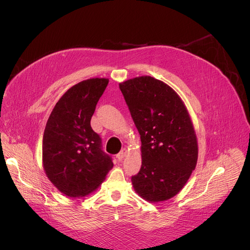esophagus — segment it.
<instances>
[{"label":"esophagus","mask_w":250,"mask_h":250,"mask_svg":"<svg viewBox=\"0 0 250 250\" xmlns=\"http://www.w3.org/2000/svg\"><path fill=\"white\" fill-rule=\"evenodd\" d=\"M126 154H127V150H126L125 148H124V149H123V150H122L120 153H118V154L116 155L117 159H118V160H122V159H124Z\"/></svg>","instance_id":"esophagus-1"}]
</instances>
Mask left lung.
I'll use <instances>...</instances> for the list:
<instances>
[{
    "label": "left lung",
    "instance_id": "obj_1",
    "mask_svg": "<svg viewBox=\"0 0 250 250\" xmlns=\"http://www.w3.org/2000/svg\"><path fill=\"white\" fill-rule=\"evenodd\" d=\"M120 89L142 142L134 189L151 203L171 199L198 161V140L186 105L171 87L150 76L129 79Z\"/></svg>",
    "mask_w": 250,
    "mask_h": 250
}]
</instances>
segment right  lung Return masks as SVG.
Instances as JSON below:
<instances>
[{
	"label": "right lung",
	"instance_id": "1",
	"mask_svg": "<svg viewBox=\"0 0 250 250\" xmlns=\"http://www.w3.org/2000/svg\"><path fill=\"white\" fill-rule=\"evenodd\" d=\"M108 79L92 78L71 87L57 102L45 125L42 164L62 193L83 198L94 191L113 167L90 122Z\"/></svg>",
	"mask_w": 250,
	"mask_h": 250
}]
</instances>
